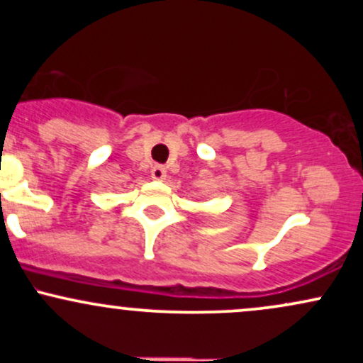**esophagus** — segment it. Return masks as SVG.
Masks as SVG:
<instances>
[{
  "mask_svg": "<svg viewBox=\"0 0 363 363\" xmlns=\"http://www.w3.org/2000/svg\"><path fill=\"white\" fill-rule=\"evenodd\" d=\"M165 176H167V170H165V167H162V165H153L152 179H155V181H164Z\"/></svg>",
  "mask_w": 363,
  "mask_h": 363,
  "instance_id": "obj_1",
  "label": "esophagus"
}]
</instances>
